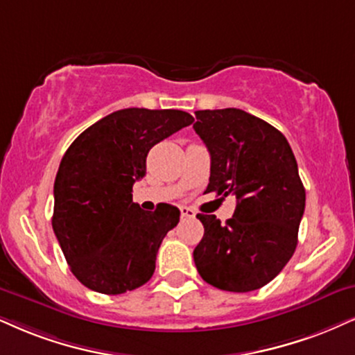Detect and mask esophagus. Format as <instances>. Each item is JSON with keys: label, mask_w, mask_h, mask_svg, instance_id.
<instances>
[{"label": "esophagus", "mask_w": 355, "mask_h": 355, "mask_svg": "<svg viewBox=\"0 0 355 355\" xmlns=\"http://www.w3.org/2000/svg\"><path fill=\"white\" fill-rule=\"evenodd\" d=\"M181 216L186 218H192V217H196V212L192 211L191 207H181Z\"/></svg>", "instance_id": "34e87169"}]
</instances>
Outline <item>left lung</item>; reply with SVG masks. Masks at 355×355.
<instances>
[{
    "mask_svg": "<svg viewBox=\"0 0 355 355\" xmlns=\"http://www.w3.org/2000/svg\"><path fill=\"white\" fill-rule=\"evenodd\" d=\"M194 130L211 153L205 192L237 199L225 224L198 214L204 237L194 248L196 268L218 290H258L298 245L306 192L295 155L282 131L239 108L196 112Z\"/></svg>",
    "mask_w": 355,
    "mask_h": 355,
    "instance_id": "obj_1",
    "label": "left lung"
}]
</instances>
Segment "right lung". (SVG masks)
Here are the masks:
<instances>
[{
  "label": "right lung",
  "mask_w": 355,
  "mask_h": 355,
  "mask_svg": "<svg viewBox=\"0 0 355 355\" xmlns=\"http://www.w3.org/2000/svg\"><path fill=\"white\" fill-rule=\"evenodd\" d=\"M191 123L182 110L125 108L89 126L65 151L52 229L71 271L89 290L121 295L153 277L159 245L181 212L169 204L143 211L131 192L146 174L151 148Z\"/></svg>",
  "instance_id": "add662e5"
}]
</instances>
